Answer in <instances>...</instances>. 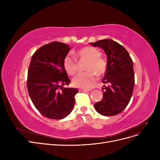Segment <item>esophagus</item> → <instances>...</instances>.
Segmentation results:
<instances>
[{
    "label": "esophagus",
    "mask_w": 160,
    "mask_h": 160,
    "mask_svg": "<svg viewBox=\"0 0 160 160\" xmlns=\"http://www.w3.org/2000/svg\"><path fill=\"white\" fill-rule=\"evenodd\" d=\"M79 91L80 92H88L89 91V89H79Z\"/></svg>",
    "instance_id": "obj_1"
}]
</instances>
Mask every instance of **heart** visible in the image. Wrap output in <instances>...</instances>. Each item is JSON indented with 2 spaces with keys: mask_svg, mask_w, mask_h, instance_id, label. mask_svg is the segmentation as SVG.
I'll return each instance as SVG.
<instances>
[{
  "mask_svg": "<svg viewBox=\"0 0 160 160\" xmlns=\"http://www.w3.org/2000/svg\"><path fill=\"white\" fill-rule=\"evenodd\" d=\"M77 55L81 59L87 61L85 66L86 71L75 76L72 79V84L77 88L89 89L96 81V74L101 76L107 71V61L101 56L99 49L91 46H87L79 49L77 52ZM63 65L65 71L70 75H74L77 71V61L70 55L65 57Z\"/></svg>",
  "mask_w": 160,
  "mask_h": 160,
  "instance_id": "1",
  "label": "heart"
}]
</instances>
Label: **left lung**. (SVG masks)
<instances>
[{"label": "left lung", "mask_w": 160, "mask_h": 160, "mask_svg": "<svg viewBox=\"0 0 160 160\" xmlns=\"http://www.w3.org/2000/svg\"><path fill=\"white\" fill-rule=\"evenodd\" d=\"M102 48L108 57V69L102 81L103 98L94 105L99 113L114 116L120 113L129 104L135 83L133 61L128 51L118 42L103 39L90 43Z\"/></svg>", "instance_id": "obj_1"}]
</instances>
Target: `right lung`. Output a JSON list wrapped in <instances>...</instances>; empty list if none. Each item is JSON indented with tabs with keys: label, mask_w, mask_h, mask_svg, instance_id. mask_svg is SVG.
Listing matches in <instances>:
<instances>
[{
	"label": "right lung",
	"mask_w": 160,
	"mask_h": 160,
	"mask_svg": "<svg viewBox=\"0 0 160 160\" xmlns=\"http://www.w3.org/2000/svg\"><path fill=\"white\" fill-rule=\"evenodd\" d=\"M69 50V45L53 41L41 47L31 58L28 92L36 109L47 118L63 119L74 107L78 89L64 88L71 82L63 65Z\"/></svg>",
	"instance_id": "add662e5"
}]
</instances>
